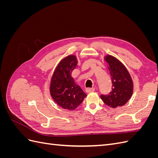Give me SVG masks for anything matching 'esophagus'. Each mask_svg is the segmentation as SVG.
Listing matches in <instances>:
<instances>
[{
  "instance_id": "34e87169",
  "label": "esophagus",
  "mask_w": 158,
  "mask_h": 158,
  "mask_svg": "<svg viewBox=\"0 0 158 158\" xmlns=\"http://www.w3.org/2000/svg\"><path fill=\"white\" fill-rule=\"evenodd\" d=\"M94 90H95L94 88H88L85 89V92H86L87 93H90L92 92H94Z\"/></svg>"
}]
</instances>
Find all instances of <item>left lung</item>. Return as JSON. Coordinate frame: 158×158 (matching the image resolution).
<instances>
[{
	"mask_svg": "<svg viewBox=\"0 0 158 158\" xmlns=\"http://www.w3.org/2000/svg\"><path fill=\"white\" fill-rule=\"evenodd\" d=\"M105 60L111 76L112 90L107 95H101V98L107 106L116 108L126 104L131 98L133 82L127 69L120 61L111 55H107Z\"/></svg>",
	"mask_w": 158,
	"mask_h": 158,
	"instance_id": "1",
	"label": "left lung"
}]
</instances>
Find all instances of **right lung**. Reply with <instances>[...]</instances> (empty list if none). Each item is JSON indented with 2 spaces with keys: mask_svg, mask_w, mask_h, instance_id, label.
Masks as SVG:
<instances>
[{
  "mask_svg": "<svg viewBox=\"0 0 158 158\" xmlns=\"http://www.w3.org/2000/svg\"><path fill=\"white\" fill-rule=\"evenodd\" d=\"M76 64V56L65 57L56 66L50 85V93L54 101L62 108L70 111L77 108L87 96L71 76Z\"/></svg>",
  "mask_w": 158,
  "mask_h": 158,
  "instance_id": "right-lung-1",
  "label": "right lung"
}]
</instances>
